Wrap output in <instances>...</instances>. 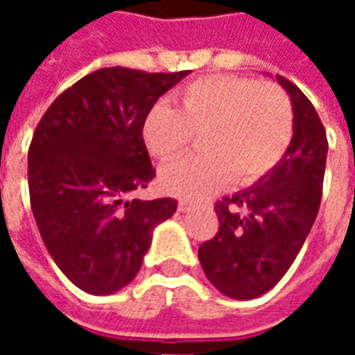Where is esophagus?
<instances>
[{
    "label": "esophagus",
    "mask_w": 355,
    "mask_h": 355,
    "mask_svg": "<svg viewBox=\"0 0 355 355\" xmlns=\"http://www.w3.org/2000/svg\"><path fill=\"white\" fill-rule=\"evenodd\" d=\"M193 209H198V203H196V201L182 200L178 203V211H182V213H190Z\"/></svg>",
    "instance_id": "34e87169"
}]
</instances>
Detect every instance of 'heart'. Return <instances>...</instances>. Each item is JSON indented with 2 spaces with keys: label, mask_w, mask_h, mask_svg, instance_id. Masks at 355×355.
<instances>
[{
  "label": "heart",
  "mask_w": 355,
  "mask_h": 355,
  "mask_svg": "<svg viewBox=\"0 0 355 355\" xmlns=\"http://www.w3.org/2000/svg\"><path fill=\"white\" fill-rule=\"evenodd\" d=\"M201 135L203 154L165 167L162 184L180 198H205L236 182L251 186L282 163L295 137L289 94L270 81L207 76L155 104L142 119L148 152L173 162Z\"/></svg>",
  "instance_id": "1"
}]
</instances>
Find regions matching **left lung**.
Masks as SVG:
<instances>
[{"mask_svg": "<svg viewBox=\"0 0 355 355\" xmlns=\"http://www.w3.org/2000/svg\"><path fill=\"white\" fill-rule=\"evenodd\" d=\"M295 110V137L282 163L259 184L215 203L218 232L200 245L209 282L223 295L249 300L282 279L318 216L327 135L313 104L277 76Z\"/></svg>", "mask_w": 355, "mask_h": 355, "instance_id": "obj_1", "label": "left lung"}]
</instances>
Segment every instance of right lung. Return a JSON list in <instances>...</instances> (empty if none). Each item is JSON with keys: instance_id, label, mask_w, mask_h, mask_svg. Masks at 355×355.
<instances>
[{"instance_id": "right-lung-1", "label": "right lung", "mask_w": 355, "mask_h": 355, "mask_svg": "<svg viewBox=\"0 0 355 355\" xmlns=\"http://www.w3.org/2000/svg\"><path fill=\"white\" fill-rule=\"evenodd\" d=\"M188 76L101 68L58 94L28 150L30 205L62 274L91 295L116 293L139 274L152 230L177 200L129 196L155 177L142 119Z\"/></svg>"}]
</instances>
